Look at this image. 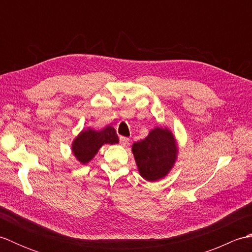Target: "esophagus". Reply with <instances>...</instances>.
<instances>
[{
  "mask_svg": "<svg viewBox=\"0 0 252 252\" xmlns=\"http://www.w3.org/2000/svg\"><path fill=\"white\" fill-rule=\"evenodd\" d=\"M129 142H130V140L127 137H126V136H120V144L122 146H126V145H129Z\"/></svg>",
  "mask_w": 252,
  "mask_h": 252,
  "instance_id": "34e87169",
  "label": "esophagus"
}]
</instances>
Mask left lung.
<instances>
[{
	"label": "left lung",
	"mask_w": 252,
	"mask_h": 252,
	"mask_svg": "<svg viewBox=\"0 0 252 252\" xmlns=\"http://www.w3.org/2000/svg\"><path fill=\"white\" fill-rule=\"evenodd\" d=\"M178 144L168 127H155L132 146L138 172L148 182L163 179L178 158Z\"/></svg>",
	"instance_id": "1"
}]
</instances>
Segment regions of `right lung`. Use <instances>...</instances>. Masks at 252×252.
<instances>
[{
    "mask_svg": "<svg viewBox=\"0 0 252 252\" xmlns=\"http://www.w3.org/2000/svg\"><path fill=\"white\" fill-rule=\"evenodd\" d=\"M119 143L117 132L114 127L108 126L100 131L93 129L83 130L72 142V154L78 161L87 164L98 153L99 148L105 144Z\"/></svg>",
    "mask_w": 252,
    "mask_h": 252,
    "instance_id": "add662e5",
    "label": "right lung"
}]
</instances>
